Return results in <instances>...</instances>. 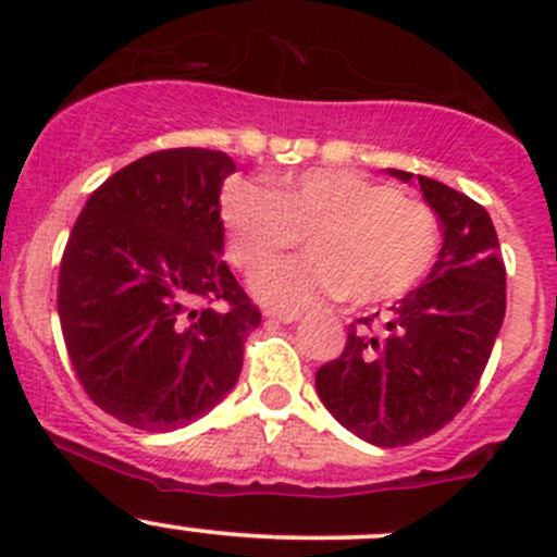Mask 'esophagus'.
Here are the masks:
<instances>
[{"instance_id":"34e87169","label":"esophagus","mask_w":557,"mask_h":557,"mask_svg":"<svg viewBox=\"0 0 557 557\" xmlns=\"http://www.w3.org/2000/svg\"><path fill=\"white\" fill-rule=\"evenodd\" d=\"M269 320H277V323H296L299 320V312H277V310H267L263 312Z\"/></svg>"}]
</instances>
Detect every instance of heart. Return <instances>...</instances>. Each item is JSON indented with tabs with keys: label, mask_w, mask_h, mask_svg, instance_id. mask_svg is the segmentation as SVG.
<instances>
[{
	"label": "heart",
	"mask_w": 557,
	"mask_h": 557,
	"mask_svg": "<svg viewBox=\"0 0 557 557\" xmlns=\"http://www.w3.org/2000/svg\"><path fill=\"white\" fill-rule=\"evenodd\" d=\"M228 256L256 272L307 237L305 258L274 263L252 290L280 310L329 296L380 305L409 294L440 256V218L425 201L347 170H314L283 190L243 185L223 196Z\"/></svg>",
	"instance_id": "1"
}]
</instances>
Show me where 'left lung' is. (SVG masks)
Segmentation results:
<instances>
[{
    "mask_svg": "<svg viewBox=\"0 0 557 557\" xmlns=\"http://www.w3.org/2000/svg\"><path fill=\"white\" fill-rule=\"evenodd\" d=\"M418 183L440 218V261L383 318L358 320L363 329L352 325L342 356L314 374L323 407L377 447L412 445L450 423L480 383L507 312V269L485 207L440 180L418 174Z\"/></svg>",
    "mask_w": 557,
    "mask_h": 557,
    "instance_id": "8db88e82",
    "label": "left lung"
}]
</instances>
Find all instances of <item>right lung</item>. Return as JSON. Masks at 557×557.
<instances>
[{
    "label": "right lung",
    "mask_w": 557,
    "mask_h": 557,
    "mask_svg": "<svg viewBox=\"0 0 557 557\" xmlns=\"http://www.w3.org/2000/svg\"><path fill=\"white\" fill-rule=\"evenodd\" d=\"M221 150L174 148L107 177L59 272V320L77 380L121 423L174 431L223 401L261 312L223 261Z\"/></svg>",
    "instance_id": "right-lung-1"
}]
</instances>
